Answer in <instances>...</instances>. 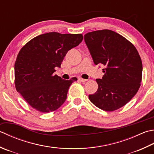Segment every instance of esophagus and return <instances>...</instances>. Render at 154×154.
Listing matches in <instances>:
<instances>
[{"label":"esophagus","mask_w":154,"mask_h":154,"mask_svg":"<svg viewBox=\"0 0 154 154\" xmlns=\"http://www.w3.org/2000/svg\"><path fill=\"white\" fill-rule=\"evenodd\" d=\"M79 80L81 81V82H85V81H87L86 79H84L83 78H79Z\"/></svg>","instance_id":"esophagus-1"}]
</instances>
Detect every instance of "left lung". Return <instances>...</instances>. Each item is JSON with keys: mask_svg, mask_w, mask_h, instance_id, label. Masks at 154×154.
Masks as SVG:
<instances>
[{"mask_svg": "<svg viewBox=\"0 0 154 154\" xmlns=\"http://www.w3.org/2000/svg\"><path fill=\"white\" fill-rule=\"evenodd\" d=\"M84 39L95 65L105 68L98 89L89 99L99 109L113 111L127 104L136 94L142 78V62L134 45L111 30L89 32Z\"/></svg>", "mask_w": 154, "mask_h": 154, "instance_id": "obj_1", "label": "left lung"}]
</instances>
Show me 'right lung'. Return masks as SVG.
<instances>
[{"label": "right lung", "instance_id": "right-lung-1", "mask_svg": "<svg viewBox=\"0 0 154 154\" xmlns=\"http://www.w3.org/2000/svg\"><path fill=\"white\" fill-rule=\"evenodd\" d=\"M83 38L81 34L51 32L32 38L21 48L14 63V85L35 109L49 113L65 101L69 87L77 79L65 80L53 73L68 51Z\"/></svg>", "mask_w": 154, "mask_h": 154}]
</instances>
